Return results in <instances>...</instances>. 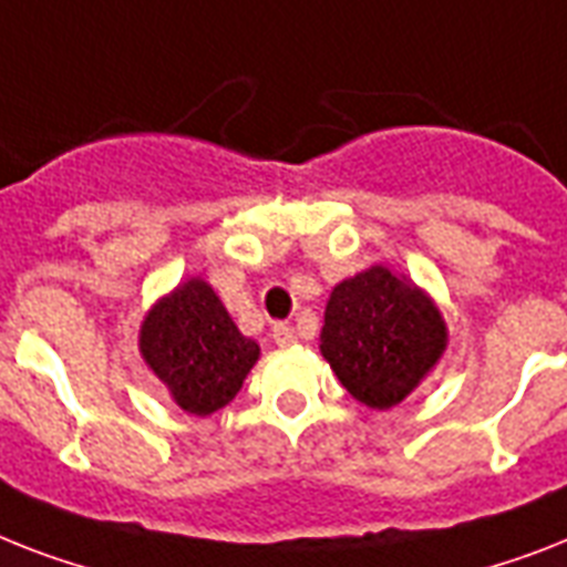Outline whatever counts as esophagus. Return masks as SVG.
<instances>
[{"mask_svg": "<svg viewBox=\"0 0 567 567\" xmlns=\"http://www.w3.org/2000/svg\"><path fill=\"white\" fill-rule=\"evenodd\" d=\"M274 340L279 343V347H291V343H297V329H293L291 323H276Z\"/></svg>", "mask_w": 567, "mask_h": 567, "instance_id": "1", "label": "esophagus"}]
</instances>
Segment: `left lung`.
<instances>
[{
	"label": "left lung",
	"instance_id": "left-lung-1",
	"mask_svg": "<svg viewBox=\"0 0 567 567\" xmlns=\"http://www.w3.org/2000/svg\"><path fill=\"white\" fill-rule=\"evenodd\" d=\"M436 306L388 268L340 282L326 306L320 352L340 384L367 408H393L443 355Z\"/></svg>",
	"mask_w": 567,
	"mask_h": 567
}]
</instances>
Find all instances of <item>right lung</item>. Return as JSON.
Returning a JSON list of instances; mask_svg holds the SVG:
<instances>
[{"instance_id": "right-lung-1", "label": "right lung", "mask_w": 567, "mask_h": 567, "mask_svg": "<svg viewBox=\"0 0 567 567\" xmlns=\"http://www.w3.org/2000/svg\"><path fill=\"white\" fill-rule=\"evenodd\" d=\"M140 349L174 402L195 416H209L233 402L259 358L256 340L244 338L200 279L179 285L154 306L142 323Z\"/></svg>"}]
</instances>
